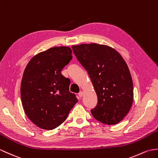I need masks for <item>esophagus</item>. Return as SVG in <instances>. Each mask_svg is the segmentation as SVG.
Returning a JSON list of instances; mask_svg holds the SVG:
<instances>
[{"label": "esophagus", "instance_id": "34e87169", "mask_svg": "<svg viewBox=\"0 0 158 158\" xmlns=\"http://www.w3.org/2000/svg\"><path fill=\"white\" fill-rule=\"evenodd\" d=\"M78 96H79V98H81L83 96V91H80V92L78 94Z\"/></svg>", "mask_w": 158, "mask_h": 158}]
</instances>
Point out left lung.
<instances>
[{"label": "left lung", "mask_w": 158, "mask_h": 158, "mask_svg": "<svg viewBox=\"0 0 158 158\" xmlns=\"http://www.w3.org/2000/svg\"><path fill=\"white\" fill-rule=\"evenodd\" d=\"M71 48L97 94V105L91 110L93 116L104 124L118 123L133 101V80L125 61L117 51L106 45L83 44Z\"/></svg>", "instance_id": "1"}]
</instances>
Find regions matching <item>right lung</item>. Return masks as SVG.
<instances>
[{
	"label": "right lung",
	"mask_w": 158,
	"mask_h": 158,
	"mask_svg": "<svg viewBox=\"0 0 158 158\" xmlns=\"http://www.w3.org/2000/svg\"><path fill=\"white\" fill-rule=\"evenodd\" d=\"M73 58L69 47H54L33 57L25 68L21 84L24 111L36 126L52 130L67 119L78 102L69 91L70 80L61 71Z\"/></svg>",
	"instance_id": "1"
}]
</instances>
